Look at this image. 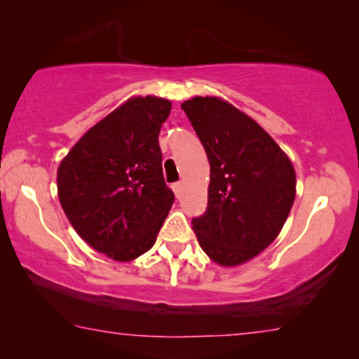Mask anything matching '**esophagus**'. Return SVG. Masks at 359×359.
<instances>
[{
  "label": "esophagus",
  "mask_w": 359,
  "mask_h": 359,
  "mask_svg": "<svg viewBox=\"0 0 359 359\" xmlns=\"http://www.w3.org/2000/svg\"><path fill=\"white\" fill-rule=\"evenodd\" d=\"M171 188H173L176 198H181V193H183V183H181V181H178V183H173V186H171Z\"/></svg>",
  "instance_id": "obj_1"
}]
</instances>
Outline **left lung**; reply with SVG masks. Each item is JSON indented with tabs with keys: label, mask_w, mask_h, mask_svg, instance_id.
Returning a JSON list of instances; mask_svg holds the SVG:
<instances>
[{
	"label": "left lung",
	"mask_w": 359,
	"mask_h": 359,
	"mask_svg": "<svg viewBox=\"0 0 359 359\" xmlns=\"http://www.w3.org/2000/svg\"><path fill=\"white\" fill-rule=\"evenodd\" d=\"M181 109L210 165L208 208L193 219L201 248L224 266L248 262L286 222L296 198L292 163L252 117L219 97H193Z\"/></svg>",
	"instance_id": "8db88e82"
}]
</instances>
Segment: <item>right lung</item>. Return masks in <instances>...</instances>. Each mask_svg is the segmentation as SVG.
<instances>
[{
    "label": "right lung",
    "mask_w": 359,
    "mask_h": 359,
    "mask_svg": "<svg viewBox=\"0 0 359 359\" xmlns=\"http://www.w3.org/2000/svg\"><path fill=\"white\" fill-rule=\"evenodd\" d=\"M170 111L163 97H132L91 127L58 166V199L73 229L117 262L149 252L175 201L158 145Z\"/></svg>",
    "instance_id": "right-lung-1"
}]
</instances>
